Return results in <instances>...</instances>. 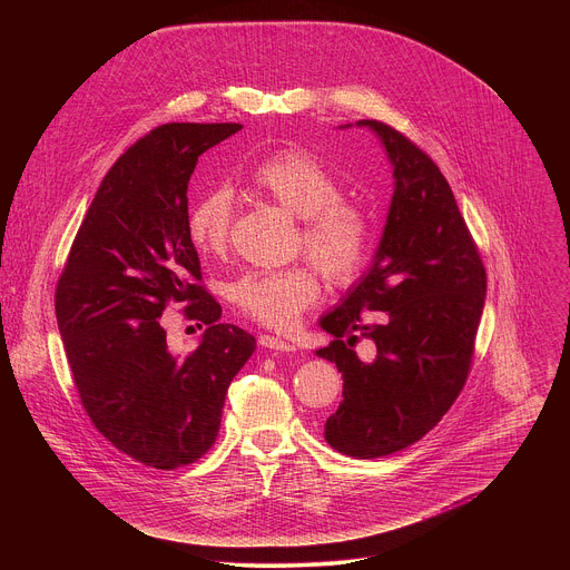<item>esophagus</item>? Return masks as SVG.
Returning a JSON list of instances; mask_svg holds the SVG:
<instances>
[{
	"label": "esophagus",
	"mask_w": 570,
	"mask_h": 570,
	"mask_svg": "<svg viewBox=\"0 0 570 570\" xmlns=\"http://www.w3.org/2000/svg\"><path fill=\"white\" fill-rule=\"evenodd\" d=\"M259 345H262V347H266V350H273V352H286V354H291V352H295V345H291V343H286V341H282V338H275V336H268V334H264V336H259Z\"/></svg>",
	"instance_id": "obj_1"
}]
</instances>
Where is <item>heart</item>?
<instances>
[{
	"label": "heart",
	"instance_id": "obj_1",
	"mask_svg": "<svg viewBox=\"0 0 570 570\" xmlns=\"http://www.w3.org/2000/svg\"><path fill=\"white\" fill-rule=\"evenodd\" d=\"M253 185L302 218V248L336 284L354 282L372 255V227L361 207L343 200L341 178L299 148H286L262 159ZM234 205L225 187L205 194L189 216V234L203 255L227 248ZM229 297L243 315L273 330H288L299 313L320 297V277L311 264L282 271H255L229 286Z\"/></svg>",
	"mask_w": 570,
	"mask_h": 570
}]
</instances>
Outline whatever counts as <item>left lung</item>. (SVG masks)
<instances>
[{"label":"left lung","instance_id":"left-lung-1","mask_svg":"<svg viewBox=\"0 0 570 570\" xmlns=\"http://www.w3.org/2000/svg\"><path fill=\"white\" fill-rule=\"evenodd\" d=\"M356 126L383 144L394 191L370 268L317 322L334 341L315 354L343 372V401L324 424V440L338 453L372 460L422 440L458 399L487 275L435 161L387 124ZM358 337L375 343L374 360L357 358Z\"/></svg>","mask_w":570,"mask_h":570}]
</instances>
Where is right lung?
I'll return each instance as SVG.
<instances>
[{
  "instance_id": "obj_1",
  "label": "right lung",
  "mask_w": 570,
  "mask_h": 570,
  "mask_svg": "<svg viewBox=\"0 0 570 570\" xmlns=\"http://www.w3.org/2000/svg\"><path fill=\"white\" fill-rule=\"evenodd\" d=\"M240 124H165L106 174L56 286V317L76 390L99 433L155 469L203 458L220 429L232 379L257 341L223 324L200 286L187 189L198 157ZM185 303L208 324L199 347L174 355L158 317Z\"/></svg>"
}]
</instances>
